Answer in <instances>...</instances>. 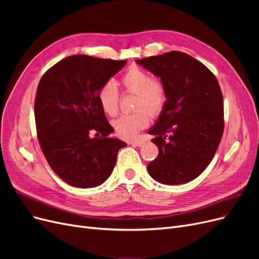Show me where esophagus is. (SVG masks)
<instances>
[{"label":"esophagus","instance_id":"obj_1","mask_svg":"<svg viewBox=\"0 0 259 259\" xmlns=\"http://www.w3.org/2000/svg\"><path fill=\"white\" fill-rule=\"evenodd\" d=\"M127 143L130 145H135V146H138V147H142V146H144V144L146 142H145V140H143V139H133V140H128Z\"/></svg>","mask_w":259,"mask_h":259}]
</instances>
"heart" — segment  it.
Returning a JSON list of instances; mask_svg holds the SVG:
<instances>
[{"label": "heart", "instance_id": "obj_1", "mask_svg": "<svg viewBox=\"0 0 259 259\" xmlns=\"http://www.w3.org/2000/svg\"><path fill=\"white\" fill-rule=\"evenodd\" d=\"M121 83L127 92L136 94L135 108L137 110L133 113L122 114L112 122V125L117 135L130 139L137 136L150 122L149 112L152 115H156L163 110L167 100V93L165 85L160 79H153L146 70L137 66H132L122 75ZM98 101L107 114L115 115L117 113L119 92L112 81L104 83L99 89ZM143 106L146 109H144Z\"/></svg>", "mask_w": 259, "mask_h": 259}]
</instances>
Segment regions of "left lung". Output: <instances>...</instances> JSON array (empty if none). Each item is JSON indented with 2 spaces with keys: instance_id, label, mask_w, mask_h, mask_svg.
Returning a JSON list of instances; mask_svg holds the SVG:
<instances>
[{
  "instance_id": "left-lung-1",
  "label": "left lung",
  "mask_w": 259,
  "mask_h": 259,
  "mask_svg": "<svg viewBox=\"0 0 259 259\" xmlns=\"http://www.w3.org/2000/svg\"><path fill=\"white\" fill-rule=\"evenodd\" d=\"M165 85L167 100L149 130L159 155L147 169L164 185L189 183L204 170L224 133V99L215 75L182 52L136 60Z\"/></svg>"
}]
</instances>
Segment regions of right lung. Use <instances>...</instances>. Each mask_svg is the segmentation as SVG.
Segmentation results:
<instances>
[{
    "instance_id": "1",
    "label": "right lung",
    "mask_w": 259,
    "mask_h": 259,
    "mask_svg": "<svg viewBox=\"0 0 259 259\" xmlns=\"http://www.w3.org/2000/svg\"><path fill=\"white\" fill-rule=\"evenodd\" d=\"M126 65L73 55L45 72L37 85L34 116L42 152L52 169L76 188H94L111 175L122 140L98 101L104 83ZM95 132L96 138H92Z\"/></svg>"
}]
</instances>
